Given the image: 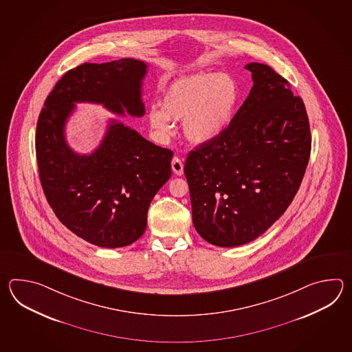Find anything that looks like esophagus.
<instances>
[{
    "label": "esophagus",
    "instance_id": "1",
    "mask_svg": "<svg viewBox=\"0 0 352 352\" xmlns=\"http://www.w3.org/2000/svg\"><path fill=\"white\" fill-rule=\"evenodd\" d=\"M171 167H173V171L175 175L181 176L184 173V162L179 157H173L171 161Z\"/></svg>",
    "mask_w": 352,
    "mask_h": 352
}]
</instances>
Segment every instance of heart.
I'll list each match as a JSON object with an SVG mask.
<instances>
[{
  "label": "heart",
  "mask_w": 352,
  "mask_h": 352,
  "mask_svg": "<svg viewBox=\"0 0 352 352\" xmlns=\"http://www.w3.org/2000/svg\"><path fill=\"white\" fill-rule=\"evenodd\" d=\"M239 100V84L232 75L200 72L182 76L164 90L161 105H151V129L165 137L173 131L171 120H177L184 122L190 142H212L232 126Z\"/></svg>",
  "instance_id": "1"
}]
</instances>
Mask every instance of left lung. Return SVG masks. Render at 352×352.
<instances>
[{
  "mask_svg": "<svg viewBox=\"0 0 352 352\" xmlns=\"http://www.w3.org/2000/svg\"><path fill=\"white\" fill-rule=\"evenodd\" d=\"M253 87L232 126L187 156L192 221L202 239L239 247L283 215L311 153L306 107L272 67L250 63Z\"/></svg>",
  "mask_w": 352,
  "mask_h": 352,
  "instance_id": "1",
  "label": "left lung"
}]
</instances>
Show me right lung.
<instances>
[{"label":"right lung","mask_w":352,"mask_h":352,"mask_svg":"<svg viewBox=\"0 0 352 352\" xmlns=\"http://www.w3.org/2000/svg\"><path fill=\"white\" fill-rule=\"evenodd\" d=\"M146 73L147 65L131 58L85 63L63 75L38 116L35 146L46 200L69 230L98 247H126L142 236L151 201L171 177L173 151L111 120L97 150L79 155L67 144L65 124L82 102L142 117Z\"/></svg>","instance_id":"obj_1"}]
</instances>
